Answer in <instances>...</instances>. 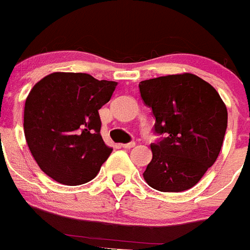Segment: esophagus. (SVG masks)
Returning <instances> with one entry per match:
<instances>
[{
	"instance_id": "obj_1",
	"label": "esophagus",
	"mask_w": 250,
	"mask_h": 250,
	"mask_svg": "<svg viewBox=\"0 0 250 250\" xmlns=\"http://www.w3.org/2000/svg\"><path fill=\"white\" fill-rule=\"evenodd\" d=\"M121 146L125 147V149H131V147L135 146V143H134V141H131V143H127V144H121Z\"/></svg>"
}]
</instances>
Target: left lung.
<instances>
[{"mask_svg": "<svg viewBox=\"0 0 250 250\" xmlns=\"http://www.w3.org/2000/svg\"><path fill=\"white\" fill-rule=\"evenodd\" d=\"M139 89L155 118L154 131L164 135L150 145L145 182L159 191L188 190L219 155L228 126L227 106L210 83L193 74L141 81Z\"/></svg>", "mask_w": 250, "mask_h": 250, "instance_id": "1", "label": "left lung"}]
</instances>
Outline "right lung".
Segmentation results:
<instances>
[{"label": "right lung", "instance_id": "obj_1", "mask_svg": "<svg viewBox=\"0 0 250 250\" xmlns=\"http://www.w3.org/2000/svg\"><path fill=\"white\" fill-rule=\"evenodd\" d=\"M118 83L81 72H54L28 94L23 130L28 149L46 175L80 185L98 175L112 149L101 138L99 110Z\"/></svg>", "mask_w": 250, "mask_h": 250}]
</instances>
